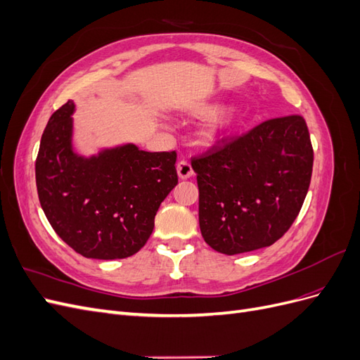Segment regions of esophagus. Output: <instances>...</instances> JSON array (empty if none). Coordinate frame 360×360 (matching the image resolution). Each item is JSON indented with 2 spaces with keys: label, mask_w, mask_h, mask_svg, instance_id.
I'll return each mask as SVG.
<instances>
[{
  "label": "esophagus",
  "mask_w": 360,
  "mask_h": 360,
  "mask_svg": "<svg viewBox=\"0 0 360 360\" xmlns=\"http://www.w3.org/2000/svg\"><path fill=\"white\" fill-rule=\"evenodd\" d=\"M177 172H179V177H180V179H189V177L192 176V174H193L191 162L186 160V159H181V160L177 163Z\"/></svg>",
  "instance_id": "1"
}]
</instances>
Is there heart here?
<instances>
[{"label": "heart", "instance_id": "b5f03b06", "mask_svg": "<svg viewBox=\"0 0 360 360\" xmlns=\"http://www.w3.org/2000/svg\"><path fill=\"white\" fill-rule=\"evenodd\" d=\"M201 111H202V112H207V111H210V108H202ZM228 124H230V117L222 115V117H219V118L216 120V124H214V127H216V130H217V129L225 127V126H228Z\"/></svg>", "mask_w": 360, "mask_h": 360}]
</instances>
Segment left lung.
Returning a JSON list of instances; mask_svg holds the SVG:
<instances>
[{
	"label": "left lung",
	"mask_w": 360,
	"mask_h": 360,
	"mask_svg": "<svg viewBox=\"0 0 360 360\" xmlns=\"http://www.w3.org/2000/svg\"><path fill=\"white\" fill-rule=\"evenodd\" d=\"M314 163L302 115L266 120L193 156L205 243L226 255L274 245L296 219Z\"/></svg>",
	"instance_id": "8db88e82"
}]
</instances>
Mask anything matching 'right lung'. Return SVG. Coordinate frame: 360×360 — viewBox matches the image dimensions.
<instances>
[{
    "mask_svg": "<svg viewBox=\"0 0 360 360\" xmlns=\"http://www.w3.org/2000/svg\"><path fill=\"white\" fill-rule=\"evenodd\" d=\"M73 102L53 112L36 159L39 201L63 242L85 258L136 254L155 228L160 202L179 183L174 151L124 146L82 159L72 151Z\"/></svg>",
    "mask_w": 360,
    "mask_h": 360,
    "instance_id": "right-lung-1",
    "label": "right lung"
}]
</instances>
